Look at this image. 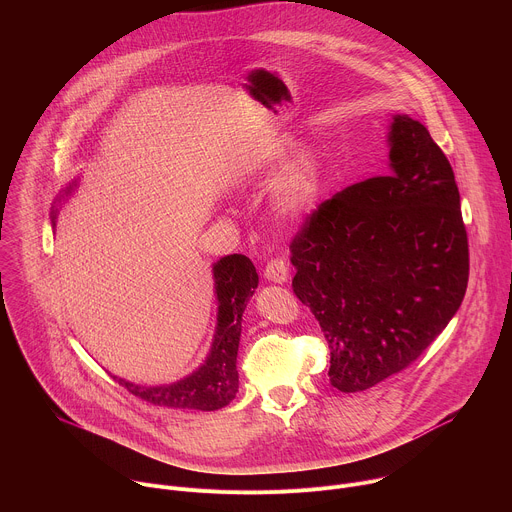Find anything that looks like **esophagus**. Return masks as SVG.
<instances>
[{"mask_svg": "<svg viewBox=\"0 0 512 512\" xmlns=\"http://www.w3.org/2000/svg\"><path fill=\"white\" fill-rule=\"evenodd\" d=\"M263 275H265L267 281L283 285V283H287V279H289V267H287V263H285L283 259H271V261L267 263Z\"/></svg>", "mask_w": 512, "mask_h": 512, "instance_id": "esophagus-1", "label": "esophagus"}]
</instances>
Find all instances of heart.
I'll use <instances>...</instances> for the list:
<instances>
[{
	"label": "heart",
	"instance_id": "heart-1",
	"mask_svg": "<svg viewBox=\"0 0 512 512\" xmlns=\"http://www.w3.org/2000/svg\"><path fill=\"white\" fill-rule=\"evenodd\" d=\"M293 139L289 135H273L253 143L235 165L241 181H259L269 177L289 155ZM325 169L317 149L305 147L279 171L271 185V207L279 221L299 223L311 215L323 195Z\"/></svg>",
	"mask_w": 512,
	"mask_h": 512
}]
</instances>
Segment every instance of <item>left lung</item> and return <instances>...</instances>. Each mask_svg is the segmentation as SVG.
I'll use <instances>...</instances> for the list:
<instances>
[{"label":"left lung","mask_w":512,"mask_h":512,"mask_svg":"<svg viewBox=\"0 0 512 512\" xmlns=\"http://www.w3.org/2000/svg\"><path fill=\"white\" fill-rule=\"evenodd\" d=\"M389 175L355 183L291 243L293 291L331 351L329 381L359 393L407 369L449 325L469 283L453 167L427 127L393 115Z\"/></svg>","instance_id":"8db88e82"}]
</instances>
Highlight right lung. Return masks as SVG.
Masks as SVG:
<instances>
[{"instance_id":"add662e5","label":"right lung","mask_w":512,"mask_h":512,"mask_svg":"<svg viewBox=\"0 0 512 512\" xmlns=\"http://www.w3.org/2000/svg\"><path fill=\"white\" fill-rule=\"evenodd\" d=\"M77 183L79 181L73 179L55 199L51 207L53 227L57 207L77 189ZM213 283L217 295L215 335L205 361L193 373L169 385H137L119 377L113 379L135 397L159 407L217 411L229 405L239 391L237 351L243 311L259 285V275L249 257L233 253L213 263Z\"/></svg>"}]
</instances>
